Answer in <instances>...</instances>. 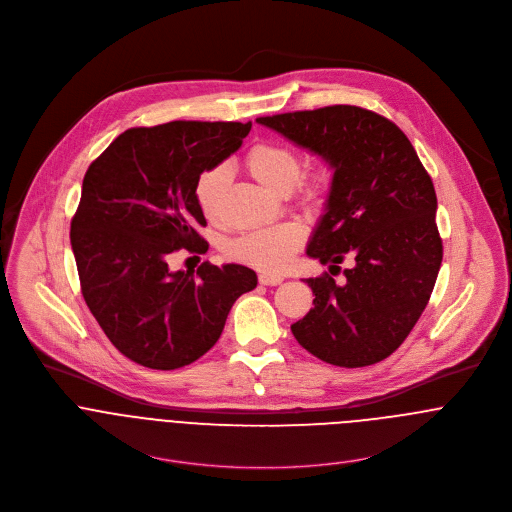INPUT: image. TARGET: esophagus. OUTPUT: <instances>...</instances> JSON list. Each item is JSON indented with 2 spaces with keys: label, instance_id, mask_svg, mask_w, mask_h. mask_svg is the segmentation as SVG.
I'll return each instance as SVG.
<instances>
[{
  "label": "esophagus",
  "instance_id": "34e87169",
  "mask_svg": "<svg viewBox=\"0 0 512 512\" xmlns=\"http://www.w3.org/2000/svg\"><path fill=\"white\" fill-rule=\"evenodd\" d=\"M258 282L262 286H280L284 282V278L282 276H274V274H260Z\"/></svg>",
  "mask_w": 512,
  "mask_h": 512
}]
</instances>
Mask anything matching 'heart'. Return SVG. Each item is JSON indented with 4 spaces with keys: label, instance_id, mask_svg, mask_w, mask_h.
I'll use <instances>...</instances> for the list:
<instances>
[{
    "label": "heart",
    "instance_id": "heart-1",
    "mask_svg": "<svg viewBox=\"0 0 512 512\" xmlns=\"http://www.w3.org/2000/svg\"><path fill=\"white\" fill-rule=\"evenodd\" d=\"M250 175L268 191L276 195H288L301 177L299 155L282 144H258L252 147L246 157ZM230 183V169L217 165L201 173L195 185V197L201 213L209 220H217L222 207L224 191ZM323 179L311 177L303 185L305 199H313L321 189ZM303 244V230L293 224H278L262 230L248 232L228 244V254L260 272L276 274L282 272L290 262L297 248Z\"/></svg>",
    "mask_w": 512,
    "mask_h": 512
}]
</instances>
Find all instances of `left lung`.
<instances>
[{"label": "left lung", "mask_w": 512, "mask_h": 512, "mask_svg": "<svg viewBox=\"0 0 512 512\" xmlns=\"http://www.w3.org/2000/svg\"><path fill=\"white\" fill-rule=\"evenodd\" d=\"M331 169L325 213L307 256L345 270L337 286L307 278L313 307L292 325L297 343L329 365L357 368L390 357L414 329L436 286L443 246L434 183L404 132L359 106H325L258 118Z\"/></svg>", "instance_id": "left-lung-1"}]
</instances>
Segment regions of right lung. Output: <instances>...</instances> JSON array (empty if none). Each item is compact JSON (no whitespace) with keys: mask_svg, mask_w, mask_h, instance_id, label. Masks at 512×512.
Instances as JSON below:
<instances>
[{"mask_svg":"<svg viewBox=\"0 0 512 512\" xmlns=\"http://www.w3.org/2000/svg\"><path fill=\"white\" fill-rule=\"evenodd\" d=\"M252 124L169 122L130 128L90 163L71 222L84 301L112 345L130 361L173 370L201 359L217 341L234 301L256 272L203 262L171 272L181 246L207 252L195 197L203 171L217 167Z\"/></svg>","mask_w":512,"mask_h":512,"instance_id":"1","label":"right lung"}]
</instances>
